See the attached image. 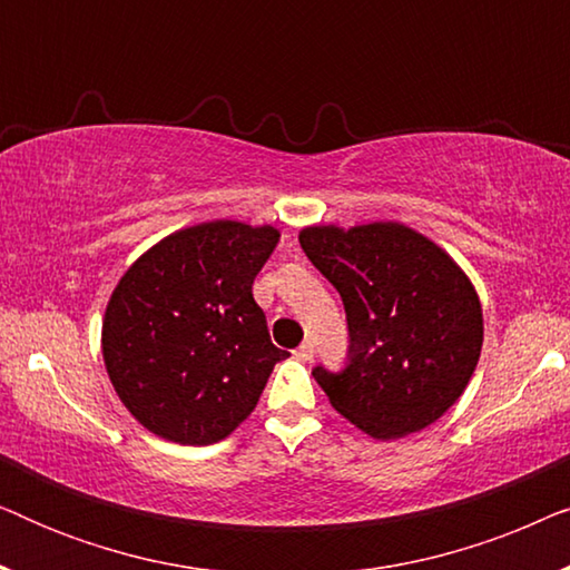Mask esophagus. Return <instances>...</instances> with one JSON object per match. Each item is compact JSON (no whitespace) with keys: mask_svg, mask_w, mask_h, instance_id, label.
I'll list each match as a JSON object with an SVG mask.
<instances>
[{"mask_svg":"<svg viewBox=\"0 0 570 570\" xmlns=\"http://www.w3.org/2000/svg\"><path fill=\"white\" fill-rule=\"evenodd\" d=\"M314 353H316L314 342L306 340V342H303V345H301L298 350H295V357H301V361H311V357H314Z\"/></svg>","mask_w":570,"mask_h":570,"instance_id":"obj_1","label":"esophagus"}]
</instances>
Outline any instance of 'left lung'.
Returning a JSON list of instances; mask_svg holds the SVG:
<instances>
[{
  "label": "left lung",
  "instance_id": "8db88e82",
  "mask_svg": "<svg viewBox=\"0 0 570 570\" xmlns=\"http://www.w3.org/2000/svg\"><path fill=\"white\" fill-rule=\"evenodd\" d=\"M298 240L347 316L345 368H314L332 407L381 441L439 420L480 361L482 308L464 272L400 223L314 225Z\"/></svg>",
  "mask_w": 570,
  "mask_h": 570
}]
</instances>
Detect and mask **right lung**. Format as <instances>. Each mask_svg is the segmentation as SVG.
<instances>
[{
    "label": "right lung",
    "mask_w": 570,
    "mask_h": 570,
    "mask_svg": "<svg viewBox=\"0 0 570 570\" xmlns=\"http://www.w3.org/2000/svg\"><path fill=\"white\" fill-rule=\"evenodd\" d=\"M269 225L178 230L131 264L108 301L104 361L127 410L160 439L207 446L252 415L275 363L252 285L275 252Z\"/></svg>",
    "instance_id": "right-lung-1"
}]
</instances>
